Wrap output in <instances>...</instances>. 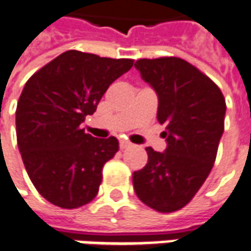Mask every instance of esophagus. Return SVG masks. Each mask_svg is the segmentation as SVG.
<instances>
[{
	"mask_svg": "<svg viewBox=\"0 0 251 251\" xmlns=\"http://www.w3.org/2000/svg\"><path fill=\"white\" fill-rule=\"evenodd\" d=\"M120 147H121V150H126V148L131 147V143L130 141H127V140H121Z\"/></svg>",
	"mask_w": 251,
	"mask_h": 251,
	"instance_id": "34e87169",
	"label": "esophagus"
}]
</instances>
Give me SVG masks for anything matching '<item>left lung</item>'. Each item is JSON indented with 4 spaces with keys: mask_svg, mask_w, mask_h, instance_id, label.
I'll return each mask as SVG.
<instances>
[{
    "mask_svg": "<svg viewBox=\"0 0 251 251\" xmlns=\"http://www.w3.org/2000/svg\"><path fill=\"white\" fill-rule=\"evenodd\" d=\"M134 66L157 94V121L167 126V148H145L148 163L133 173V186L144 204L170 213L189 204L211 173L224 131L226 99L185 59L141 58Z\"/></svg>",
    "mask_w": 251,
    "mask_h": 251,
    "instance_id": "8db88e82",
    "label": "left lung"
}]
</instances>
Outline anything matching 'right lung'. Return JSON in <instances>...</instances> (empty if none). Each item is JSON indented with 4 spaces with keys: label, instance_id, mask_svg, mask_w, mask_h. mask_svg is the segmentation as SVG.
Listing matches in <instances>:
<instances>
[{
    "label": "right lung",
    "instance_id": "1",
    "mask_svg": "<svg viewBox=\"0 0 251 251\" xmlns=\"http://www.w3.org/2000/svg\"><path fill=\"white\" fill-rule=\"evenodd\" d=\"M133 62L69 50L28 78L16 108L17 145L29 179L49 202L75 209L96 197L103 166L120 144L113 136L92 137L81 124Z\"/></svg>",
    "mask_w": 251,
    "mask_h": 251
}]
</instances>
